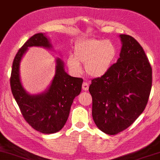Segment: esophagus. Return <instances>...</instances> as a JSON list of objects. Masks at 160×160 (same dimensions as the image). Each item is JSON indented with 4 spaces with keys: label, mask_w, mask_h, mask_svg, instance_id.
<instances>
[{
    "label": "esophagus",
    "mask_w": 160,
    "mask_h": 160,
    "mask_svg": "<svg viewBox=\"0 0 160 160\" xmlns=\"http://www.w3.org/2000/svg\"><path fill=\"white\" fill-rule=\"evenodd\" d=\"M82 90H83V91H88V82H84L83 83H82Z\"/></svg>",
    "instance_id": "esophagus-1"
}]
</instances>
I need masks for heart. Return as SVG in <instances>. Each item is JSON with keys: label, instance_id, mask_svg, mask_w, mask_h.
I'll use <instances>...</instances> for the list:
<instances>
[{"label": "heart", "instance_id": "heart-1", "mask_svg": "<svg viewBox=\"0 0 160 160\" xmlns=\"http://www.w3.org/2000/svg\"><path fill=\"white\" fill-rule=\"evenodd\" d=\"M116 46L110 40L87 38L75 44L74 54L67 58L70 70L78 74L81 63H85V72L91 78H101L110 70L117 57Z\"/></svg>", "mask_w": 160, "mask_h": 160}]
</instances>
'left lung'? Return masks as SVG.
<instances>
[{
    "instance_id": "obj_1",
    "label": "left lung",
    "mask_w": 160,
    "mask_h": 160,
    "mask_svg": "<svg viewBox=\"0 0 160 160\" xmlns=\"http://www.w3.org/2000/svg\"><path fill=\"white\" fill-rule=\"evenodd\" d=\"M120 57L89 86L92 117L102 132L115 135L130 127L145 109L152 86V68L143 48L132 36L121 34Z\"/></svg>"
}]
</instances>
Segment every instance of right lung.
Instances as JSON below:
<instances>
[{
    "label": "right lung",
    "mask_w": 160,
    "mask_h": 160,
    "mask_svg": "<svg viewBox=\"0 0 160 160\" xmlns=\"http://www.w3.org/2000/svg\"><path fill=\"white\" fill-rule=\"evenodd\" d=\"M30 47L52 48L50 39L42 32L35 34L25 42L13 60L10 78L12 93L25 121L32 128L42 133H54L68 120L73 101L81 92L83 80L67 74L64 62L57 58L55 75L49 87L40 94H29L21 82L20 63Z\"/></svg>",
    "instance_id": "add662e5"
}]
</instances>
